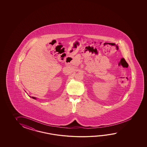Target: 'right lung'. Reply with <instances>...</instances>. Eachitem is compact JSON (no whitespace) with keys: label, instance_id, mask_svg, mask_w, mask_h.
Masks as SVG:
<instances>
[{"label":"right lung","instance_id":"right-lung-1","mask_svg":"<svg viewBox=\"0 0 147 147\" xmlns=\"http://www.w3.org/2000/svg\"><path fill=\"white\" fill-rule=\"evenodd\" d=\"M31 98H33V99H36V98H35V97H32Z\"/></svg>","mask_w":147,"mask_h":147}]
</instances>
